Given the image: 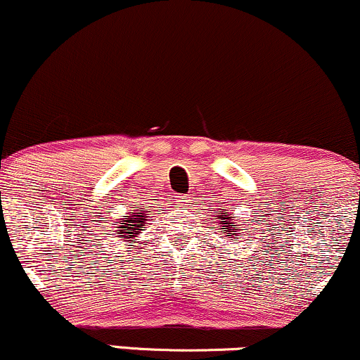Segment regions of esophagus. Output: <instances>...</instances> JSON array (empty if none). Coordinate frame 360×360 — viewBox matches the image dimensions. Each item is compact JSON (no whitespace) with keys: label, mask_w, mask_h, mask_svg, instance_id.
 Returning <instances> with one entry per match:
<instances>
[{"label":"esophagus","mask_w":360,"mask_h":360,"mask_svg":"<svg viewBox=\"0 0 360 360\" xmlns=\"http://www.w3.org/2000/svg\"><path fill=\"white\" fill-rule=\"evenodd\" d=\"M175 202L179 205H181V207H187V205H190V195H176L175 197Z\"/></svg>","instance_id":"1"}]
</instances>
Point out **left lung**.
Here are the masks:
<instances>
[{"label":"left lung","mask_w":360,"mask_h":360,"mask_svg":"<svg viewBox=\"0 0 360 360\" xmlns=\"http://www.w3.org/2000/svg\"><path fill=\"white\" fill-rule=\"evenodd\" d=\"M221 212L224 214V217H222V215H219V217H221L222 219V221H219V222H221V224H224V229H227L226 231V234H229V236H234L236 234V232H238V231H236L234 229V227H232L231 226V217H227V215H229V214H227L226 212V210H221ZM238 234H239V232H238Z\"/></svg>","instance_id":"obj_1"}]
</instances>
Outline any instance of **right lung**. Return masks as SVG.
Here are the masks:
<instances>
[{"label": "right lung", "mask_w": 360, "mask_h": 360, "mask_svg": "<svg viewBox=\"0 0 360 360\" xmlns=\"http://www.w3.org/2000/svg\"><path fill=\"white\" fill-rule=\"evenodd\" d=\"M145 215H143V210H138V207H136V212H131L129 215H128V219H121L120 221V227H117V229H120V234H122L124 236L126 239H129V240H136L134 238H136V236L139 234V232H141L143 229V224H145Z\"/></svg>", "instance_id": "add662e5"}]
</instances>
